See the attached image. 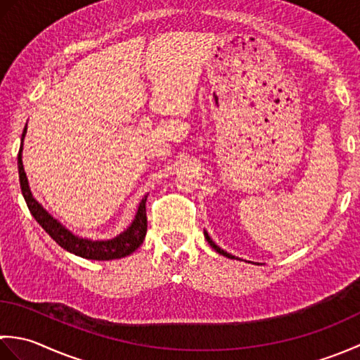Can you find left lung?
I'll return each instance as SVG.
<instances>
[{"instance_id": "8db88e82", "label": "left lung", "mask_w": 360, "mask_h": 360, "mask_svg": "<svg viewBox=\"0 0 360 360\" xmlns=\"http://www.w3.org/2000/svg\"><path fill=\"white\" fill-rule=\"evenodd\" d=\"M204 236H205V240H207V241H209V244H210V246H212L213 249H215V250L218 252V254H221V255H224V257H227V258H232V259H240V258H236V257H233L232 254H227V252H226V250H223V249H221L219 246H217V244H215V241H213V240L210 238V236H209V233H207V232H204ZM248 263H250V262H248Z\"/></svg>"}]
</instances>
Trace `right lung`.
Segmentation results:
<instances>
[{"mask_svg":"<svg viewBox=\"0 0 360 360\" xmlns=\"http://www.w3.org/2000/svg\"><path fill=\"white\" fill-rule=\"evenodd\" d=\"M26 131H27V127H25V129H22L21 145H20V151H18L20 187H21L22 196H25L27 207H29L30 213H32V217L37 219V223L49 233L51 238L56 241L58 246H62L65 250L71 252V254H74V255H79L82 258L98 259V262H108V259L124 258L129 254H133V252L143 243L145 235H147V210H145L147 195L142 198L139 207H137L133 223L129 224V227L125 232L117 235L116 238L102 240V241L80 238V236L74 235L72 232L68 231L65 226L60 224L56 218H52L49 213L41 207V204L37 202L32 193H30L29 182H27L25 167H22V159H21L22 141H25Z\"/></svg>","mask_w":360,"mask_h":360,"instance_id":"right-lung-1","label":"right lung"}]
</instances>
